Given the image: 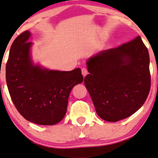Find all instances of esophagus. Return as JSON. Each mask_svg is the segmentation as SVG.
I'll return each mask as SVG.
<instances>
[{"mask_svg": "<svg viewBox=\"0 0 158 158\" xmlns=\"http://www.w3.org/2000/svg\"><path fill=\"white\" fill-rule=\"evenodd\" d=\"M81 73H82V75H83V77H85V75H87V74H88V70H87V69L85 68H82V69H81Z\"/></svg>", "mask_w": 158, "mask_h": 158, "instance_id": "1", "label": "esophagus"}]
</instances>
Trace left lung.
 <instances>
[{
    "mask_svg": "<svg viewBox=\"0 0 158 158\" xmlns=\"http://www.w3.org/2000/svg\"><path fill=\"white\" fill-rule=\"evenodd\" d=\"M84 83L102 119L126 118L145 102L150 89V57L140 36L88 58Z\"/></svg>",
    "mask_w": 158,
    "mask_h": 158,
    "instance_id": "8db88e82",
    "label": "left lung"
}]
</instances>
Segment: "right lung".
<instances>
[{
  "label": "right lung",
  "mask_w": 158,
  "mask_h": 158,
  "mask_svg": "<svg viewBox=\"0 0 158 158\" xmlns=\"http://www.w3.org/2000/svg\"><path fill=\"white\" fill-rule=\"evenodd\" d=\"M31 33L17 36L6 64V83L13 103L21 115L40 125H54L64 118L71 90L81 83L80 68L59 71L34 64L28 42Z\"/></svg>",
  "instance_id": "add662e5"
}]
</instances>
